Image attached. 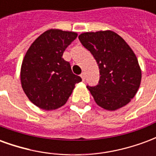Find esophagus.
<instances>
[{
	"label": "esophagus",
	"mask_w": 156,
	"mask_h": 156,
	"mask_svg": "<svg viewBox=\"0 0 156 156\" xmlns=\"http://www.w3.org/2000/svg\"><path fill=\"white\" fill-rule=\"evenodd\" d=\"M80 76H81L82 80H83V81H84V80H85V73H82Z\"/></svg>",
	"instance_id": "34e87169"
}]
</instances>
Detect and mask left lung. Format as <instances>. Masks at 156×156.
I'll list each match as a JSON object with an SVG mask.
<instances>
[{
    "label": "left lung",
    "instance_id": "8db88e82",
    "mask_svg": "<svg viewBox=\"0 0 156 156\" xmlns=\"http://www.w3.org/2000/svg\"><path fill=\"white\" fill-rule=\"evenodd\" d=\"M78 39L99 68L98 85L87 86L97 105L114 111L129 104L141 81L140 68L130 47L112 31L84 32Z\"/></svg>",
    "mask_w": 156,
    "mask_h": 156
}]
</instances>
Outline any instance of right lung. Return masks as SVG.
I'll return each instance as SVG.
<instances>
[{
  "label": "right lung",
  "mask_w": 156,
  "mask_h": 156,
  "mask_svg": "<svg viewBox=\"0 0 156 156\" xmlns=\"http://www.w3.org/2000/svg\"><path fill=\"white\" fill-rule=\"evenodd\" d=\"M73 32L50 29L33 41L21 68V82L29 100L45 110L60 108L68 101L76 83L82 81L73 74L62 58L65 49L77 37Z\"/></svg>",
  "instance_id": "add662e5"
}]
</instances>
